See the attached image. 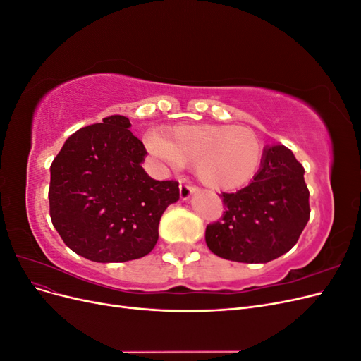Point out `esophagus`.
Returning <instances> with one entry per match:
<instances>
[{"label":"esophagus","instance_id":"1","mask_svg":"<svg viewBox=\"0 0 361 361\" xmlns=\"http://www.w3.org/2000/svg\"><path fill=\"white\" fill-rule=\"evenodd\" d=\"M197 192H199V188L191 187V185H180V188H179L180 199H182L183 202L190 200L191 195H192V194H197Z\"/></svg>","mask_w":361,"mask_h":361}]
</instances>
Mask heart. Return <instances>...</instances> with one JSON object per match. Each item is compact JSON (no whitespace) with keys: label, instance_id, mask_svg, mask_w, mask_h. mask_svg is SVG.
Returning a JSON list of instances; mask_svg holds the SVG:
<instances>
[{"label":"heart","instance_id":"heart-1","mask_svg":"<svg viewBox=\"0 0 361 361\" xmlns=\"http://www.w3.org/2000/svg\"><path fill=\"white\" fill-rule=\"evenodd\" d=\"M146 145L174 169L195 164V176L215 191L241 188L255 178L262 161L260 140L243 126L179 125L166 138L149 135Z\"/></svg>","mask_w":361,"mask_h":361}]
</instances>
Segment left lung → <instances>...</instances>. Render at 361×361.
Masks as SVG:
<instances>
[{"instance_id": "obj_1", "label": "left lung", "mask_w": 361, "mask_h": 361, "mask_svg": "<svg viewBox=\"0 0 361 361\" xmlns=\"http://www.w3.org/2000/svg\"><path fill=\"white\" fill-rule=\"evenodd\" d=\"M221 197L223 220L206 227V244L214 255L243 264L288 253L310 216L304 169L283 145L267 146L251 183Z\"/></svg>"}]
</instances>
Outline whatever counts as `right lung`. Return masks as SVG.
Instances as JSON below:
<instances>
[{"label":"right lung","instance_id":"right-lung-1","mask_svg":"<svg viewBox=\"0 0 361 361\" xmlns=\"http://www.w3.org/2000/svg\"><path fill=\"white\" fill-rule=\"evenodd\" d=\"M125 116L76 130L51 164L49 214L72 251L101 264L149 255L159 220L179 200V183L141 167L147 152Z\"/></svg>","mask_w":361,"mask_h":361}]
</instances>
